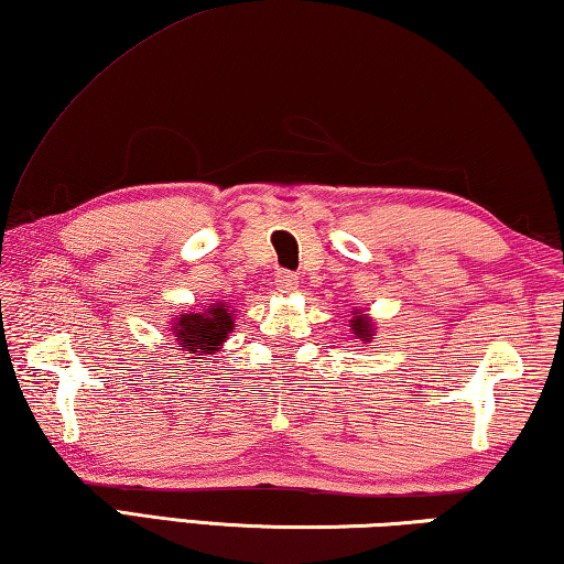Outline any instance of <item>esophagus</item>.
Here are the masks:
<instances>
[{
    "label": "esophagus",
    "instance_id": "obj_1",
    "mask_svg": "<svg viewBox=\"0 0 564 564\" xmlns=\"http://www.w3.org/2000/svg\"><path fill=\"white\" fill-rule=\"evenodd\" d=\"M275 289L281 293H293L299 289V275L291 273V271H279L275 273Z\"/></svg>",
    "mask_w": 564,
    "mask_h": 564
}]
</instances>
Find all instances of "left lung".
I'll use <instances>...</instances> for the list:
<instances>
[{
	"mask_svg": "<svg viewBox=\"0 0 564 564\" xmlns=\"http://www.w3.org/2000/svg\"><path fill=\"white\" fill-rule=\"evenodd\" d=\"M350 330L356 333V338H360V340H370V336H373V333H376L373 321L368 318V313H352Z\"/></svg>",
	"mask_w": 564,
	"mask_h": 564,
	"instance_id": "8db88e82",
	"label": "left lung"
}]
</instances>
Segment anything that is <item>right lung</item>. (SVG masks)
<instances>
[{
    "label": "right lung",
    "instance_id": "obj_1",
    "mask_svg": "<svg viewBox=\"0 0 564 564\" xmlns=\"http://www.w3.org/2000/svg\"><path fill=\"white\" fill-rule=\"evenodd\" d=\"M234 318H236V311H231V305L218 301V303L206 305V308L198 313H184V316H178L171 330H174V340L178 350L194 352L198 358L216 356L218 348H221L224 340L228 338V333H231L236 326ZM208 360H198V362H208Z\"/></svg>",
    "mask_w": 564,
    "mask_h": 564
}]
</instances>
